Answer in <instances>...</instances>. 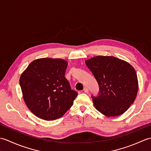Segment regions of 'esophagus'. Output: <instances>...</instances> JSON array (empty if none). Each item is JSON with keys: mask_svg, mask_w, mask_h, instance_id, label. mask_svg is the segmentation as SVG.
Returning a JSON list of instances; mask_svg holds the SVG:
<instances>
[{"mask_svg": "<svg viewBox=\"0 0 151 151\" xmlns=\"http://www.w3.org/2000/svg\"><path fill=\"white\" fill-rule=\"evenodd\" d=\"M84 91L85 93H88V92L89 91L88 88L87 87H85V88H84Z\"/></svg>", "mask_w": 151, "mask_h": 151, "instance_id": "1", "label": "esophagus"}]
</instances>
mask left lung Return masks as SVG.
<instances>
[{"label":"left lung","mask_w":151,"mask_h":151,"mask_svg":"<svg viewBox=\"0 0 151 151\" xmlns=\"http://www.w3.org/2000/svg\"><path fill=\"white\" fill-rule=\"evenodd\" d=\"M99 86L97 97L91 96L95 108L108 117L124 113L138 91V81L134 67L114 56H98L86 60Z\"/></svg>","instance_id":"1"}]
</instances>
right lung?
Listing matches in <instances>:
<instances>
[{
	"mask_svg": "<svg viewBox=\"0 0 151 151\" xmlns=\"http://www.w3.org/2000/svg\"><path fill=\"white\" fill-rule=\"evenodd\" d=\"M67 65L62 59L40 58L31 62L21 74L19 84L24 102L39 118H60L77 97L65 77Z\"/></svg>",
	"mask_w": 151,
	"mask_h": 151,
	"instance_id": "add662e5",
	"label": "right lung"
}]
</instances>
